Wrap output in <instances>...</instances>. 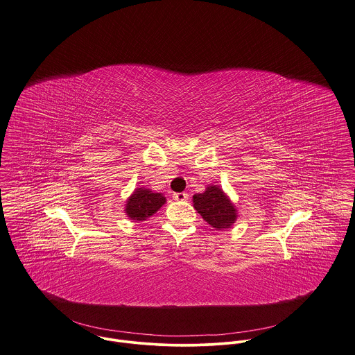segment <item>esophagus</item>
I'll use <instances>...</instances> for the list:
<instances>
[{
  "mask_svg": "<svg viewBox=\"0 0 355 355\" xmlns=\"http://www.w3.org/2000/svg\"><path fill=\"white\" fill-rule=\"evenodd\" d=\"M188 196H189L188 193L181 192V193H174V196H173V198H174L175 200H188Z\"/></svg>",
  "mask_w": 355,
  "mask_h": 355,
  "instance_id": "esophagus-1",
  "label": "esophagus"
}]
</instances>
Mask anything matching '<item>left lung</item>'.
Here are the masks:
<instances>
[{"label": "left lung", "mask_w": 355, "mask_h": 355, "mask_svg": "<svg viewBox=\"0 0 355 355\" xmlns=\"http://www.w3.org/2000/svg\"><path fill=\"white\" fill-rule=\"evenodd\" d=\"M193 207L216 230L230 227L237 216L233 205L223 191L213 185L209 187L206 192L193 196Z\"/></svg>", "instance_id": "1"}]
</instances>
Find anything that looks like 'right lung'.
Wrapping results in <instances>:
<instances>
[{"mask_svg": "<svg viewBox=\"0 0 355 355\" xmlns=\"http://www.w3.org/2000/svg\"><path fill=\"white\" fill-rule=\"evenodd\" d=\"M166 202L162 193H153L149 189L139 188L129 198L126 205V213L135 220H144L152 214L156 213Z\"/></svg>", "mask_w": 355, "mask_h": 355, "instance_id": "right-lung-1", "label": "right lung"}]
</instances>
